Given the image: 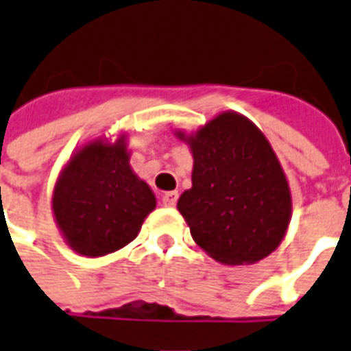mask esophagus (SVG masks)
<instances>
[{
    "label": "esophagus",
    "instance_id": "34e87169",
    "mask_svg": "<svg viewBox=\"0 0 351 351\" xmlns=\"http://www.w3.org/2000/svg\"><path fill=\"white\" fill-rule=\"evenodd\" d=\"M178 192L176 191H172V192H165V194H162V197H160V199H162V205H165V207H173V205L178 204Z\"/></svg>",
    "mask_w": 351,
    "mask_h": 351
}]
</instances>
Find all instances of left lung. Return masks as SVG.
<instances>
[{
  "label": "left lung",
  "mask_w": 351,
  "mask_h": 351,
  "mask_svg": "<svg viewBox=\"0 0 351 351\" xmlns=\"http://www.w3.org/2000/svg\"><path fill=\"white\" fill-rule=\"evenodd\" d=\"M176 136L194 159L192 186L178 202L194 242L222 265L268 257L289 231L292 194L263 131L241 112L223 110Z\"/></svg>",
  "instance_id": "1"
}]
</instances>
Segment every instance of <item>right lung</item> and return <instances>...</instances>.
I'll use <instances>...</instances> for the list:
<instances>
[{
    "label": "right lung",
    "mask_w": 351,
    "mask_h": 351,
    "mask_svg": "<svg viewBox=\"0 0 351 351\" xmlns=\"http://www.w3.org/2000/svg\"><path fill=\"white\" fill-rule=\"evenodd\" d=\"M128 135L96 136L66 160L51 194V210L66 246L104 257L135 241L157 199L129 165Z\"/></svg>",
    "instance_id": "add662e5"
}]
</instances>
